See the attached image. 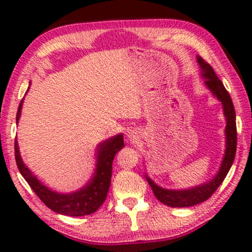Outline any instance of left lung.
Returning a JSON list of instances; mask_svg holds the SVG:
<instances>
[{
	"label": "left lung",
	"instance_id": "1",
	"mask_svg": "<svg viewBox=\"0 0 252 252\" xmlns=\"http://www.w3.org/2000/svg\"><path fill=\"white\" fill-rule=\"evenodd\" d=\"M198 63L201 67L202 77L205 78V84L212 91V94L220 100L222 108H224V114L225 117H226V129H225V131H226V152H225V156L222 158L220 169H219L218 174L215 176V179L207 182V184L193 187V189H189L172 190L161 189L150 180V178H148L146 174L147 181H148L149 186L152 187L158 200H160L162 204L169 207H189L207 200L218 189L221 182L224 181L225 176L227 175L236 156L237 126L236 112L235 108H233L232 99H231L227 90L222 85L221 80L217 77L212 66L207 62H205L201 57H198Z\"/></svg>",
	"mask_w": 252,
	"mask_h": 252
}]
</instances>
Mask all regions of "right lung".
I'll return each mask as SVG.
<instances>
[{"label":"right lung","mask_w":252,"mask_h":252,"mask_svg":"<svg viewBox=\"0 0 252 252\" xmlns=\"http://www.w3.org/2000/svg\"><path fill=\"white\" fill-rule=\"evenodd\" d=\"M22 103L24 100H21L19 105L16 122H19L20 115H21ZM123 147V135L121 134L100 143L97 149V164L94 176L86 186H84L82 189L77 190V192L71 193V194H60V193L53 192L43 186L22 162L17 141H15V160L21 175L24 176L31 189L48 209L60 213V215L82 217L96 212L105 201L110 184H111L112 161H114L115 155Z\"/></svg>","instance_id":"right-lung-1"}]
</instances>
